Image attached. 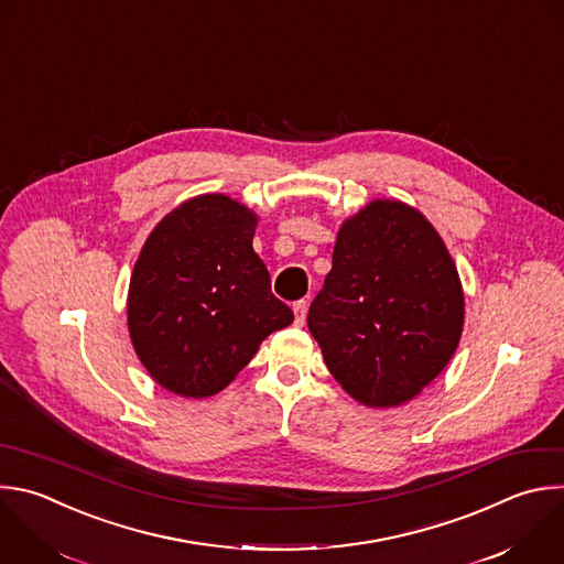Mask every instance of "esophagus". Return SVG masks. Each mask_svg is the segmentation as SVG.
I'll return each instance as SVG.
<instances>
[{"mask_svg": "<svg viewBox=\"0 0 564 564\" xmlns=\"http://www.w3.org/2000/svg\"><path fill=\"white\" fill-rule=\"evenodd\" d=\"M292 310H294V323L301 327L303 323H305V316H307V301L305 299H301V301H296L294 305H292Z\"/></svg>", "mask_w": 564, "mask_h": 564, "instance_id": "obj_1", "label": "esophagus"}]
</instances>
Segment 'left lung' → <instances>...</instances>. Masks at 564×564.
Masks as SVG:
<instances>
[{
	"instance_id": "left-lung-1",
	"label": "left lung",
	"mask_w": 564,
	"mask_h": 564,
	"mask_svg": "<svg viewBox=\"0 0 564 564\" xmlns=\"http://www.w3.org/2000/svg\"><path fill=\"white\" fill-rule=\"evenodd\" d=\"M463 316L460 279L438 232L419 210L379 199L338 230L307 327L347 394L390 408L443 371Z\"/></svg>"
}]
</instances>
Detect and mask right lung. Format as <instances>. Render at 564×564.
Here are the masks:
<instances>
[{"label":"right lung","mask_w":564,"mask_h":564,"mask_svg":"<svg viewBox=\"0 0 564 564\" xmlns=\"http://www.w3.org/2000/svg\"><path fill=\"white\" fill-rule=\"evenodd\" d=\"M254 228L246 206L202 195L148 237L130 279L128 329L161 388L191 399L221 392L263 338L294 321L270 290Z\"/></svg>","instance_id":"1"}]
</instances>
